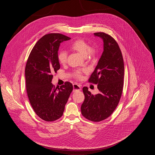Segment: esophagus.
<instances>
[{
  "label": "esophagus",
  "instance_id": "obj_1",
  "mask_svg": "<svg viewBox=\"0 0 155 155\" xmlns=\"http://www.w3.org/2000/svg\"><path fill=\"white\" fill-rule=\"evenodd\" d=\"M73 89H74V91L81 90V87L79 85L77 84H73Z\"/></svg>",
  "mask_w": 155,
  "mask_h": 155
}]
</instances>
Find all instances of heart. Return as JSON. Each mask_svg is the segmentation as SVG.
Masks as SVG:
<instances>
[{
	"label": "heart",
	"mask_w": 155,
	"mask_h": 155,
	"mask_svg": "<svg viewBox=\"0 0 155 155\" xmlns=\"http://www.w3.org/2000/svg\"><path fill=\"white\" fill-rule=\"evenodd\" d=\"M70 48L71 50L80 53L86 58L92 59L96 56V51L94 48L90 45L84 39H78L72 42ZM68 54L65 51H60L58 54V59L61 64H64L67 62ZM87 73L85 69L76 70L74 71V77L77 79H81L82 74Z\"/></svg>",
	"instance_id": "1"
}]
</instances>
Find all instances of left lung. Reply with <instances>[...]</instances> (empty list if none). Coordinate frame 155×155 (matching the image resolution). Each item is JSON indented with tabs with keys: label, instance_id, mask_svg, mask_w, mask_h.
I'll use <instances>...</instances> for the list:
<instances>
[{
	"label": "left lung",
	"instance_id": "1",
	"mask_svg": "<svg viewBox=\"0 0 155 155\" xmlns=\"http://www.w3.org/2000/svg\"><path fill=\"white\" fill-rule=\"evenodd\" d=\"M94 35L102 38L104 51L88 82L97 84L100 92L93 95L84 87L85 99L81 110L85 118L99 122L108 118L120 102L124 85V64L121 51L113 37L104 32H95Z\"/></svg>",
	"mask_w": 155,
	"mask_h": 155
}]
</instances>
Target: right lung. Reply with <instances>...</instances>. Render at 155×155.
Instances as JSON below:
<instances>
[{
  "label": "right lung",
  "instance_id": "obj_1",
  "mask_svg": "<svg viewBox=\"0 0 155 155\" xmlns=\"http://www.w3.org/2000/svg\"><path fill=\"white\" fill-rule=\"evenodd\" d=\"M59 33L45 35L35 45L27 60L25 75L30 104L37 116L46 121L60 118L73 87L65 82L60 88L52 84L53 73L60 69V44L70 39Z\"/></svg>",
  "mask_w": 155,
  "mask_h": 155
}]
</instances>
